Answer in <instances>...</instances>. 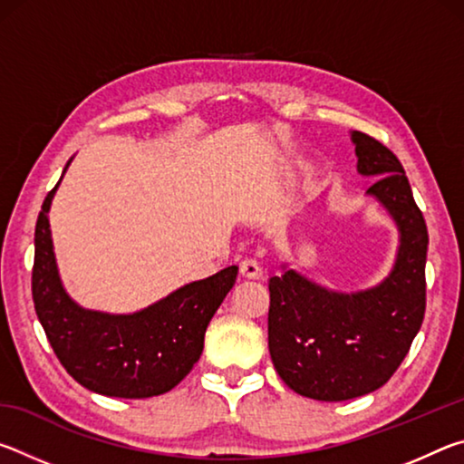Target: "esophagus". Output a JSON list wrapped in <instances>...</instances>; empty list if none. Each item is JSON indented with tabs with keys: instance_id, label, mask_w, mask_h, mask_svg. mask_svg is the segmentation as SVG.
Listing matches in <instances>:
<instances>
[{
	"instance_id": "obj_1",
	"label": "esophagus",
	"mask_w": 464,
	"mask_h": 464,
	"mask_svg": "<svg viewBox=\"0 0 464 464\" xmlns=\"http://www.w3.org/2000/svg\"><path fill=\"white\" fill-rule=\"evenodd\" d=\"M239 274L243 278H249V280H256V278H262V268L260 264L256 260H243L239 264Z\"/></svg>"
}]
</instances>
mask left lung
<instances>
[{
	"mask_svg": "<svg viewBox=\"0 0 464 464\" xmlns=\"http://www.w3.org/2000/svg\"><path fill=\"white\" fill-rule=\"evenodd\" d=\"M358 171L401 233L395 268L364 293H334L295 270L270 278L268 348L298 395L348 401L381 389L411 348L426 313L428 227L397 155L354 130Z\"/></svg>",
	"mask_w": 464,
	"mask_h": 464,
	"instance_id": "obj_1",
	"label": "left lung"
}]
</instances>
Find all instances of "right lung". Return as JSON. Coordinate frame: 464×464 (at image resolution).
<instances>
[{
  "label": "right lung",
  "mask_w": 464,
  "mask_h": 464,
  "mask_svg": "<svg viewBox=\"0 0 464 464\" xmlns=\"http://www.w3.org/2000/svg\"><path fill=\"white\" fill-rule=\"evenodd\" d=\"M59 186V184H57ZM46 194L34 229L33 301L63 368L93 392L145 399L168 392L192 371L210 319L237 278V266L190 282L132 315L85 311L63 290L54 264Z\"/></svg>",
  "instance_id": "add662e5"
}]
</instances>
